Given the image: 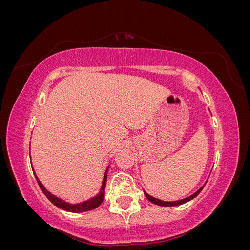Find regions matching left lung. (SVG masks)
Masks as SVG:
<instances>
[{"instance_id": "obj_1", "label": "left lung", "mask_w": 250, "mask_h": 250, "mask_svg": "<svg viewBox=\"0 0 250 250\" xmlns=\"http://www.w3.org/2000/svg\"><path fill=\"white\" fill-rule=\"evenodd\" d=\"M207 181H208V180H207ZM207 181H206V184H207ZM206 184H204V185H206ZM204 185H203L201 188H199L198 190L196 191L194 194H192L191 196H188V197L184 198V199H181V200H176V201H164V200H160V199L152 197V196L149 195V194L146 193L145 191H144V194H145L146 198H147L150 202H152V203H154V204H157V206H161V207H176V206H180V204H184V203H186V202H188V201H190V200L194 199V198L196 197V196H197V195L201 192V190L203 188Z\"/></svg>"}]
</instances>
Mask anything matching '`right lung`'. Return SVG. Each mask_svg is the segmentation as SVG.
Returning a JSON list of instances; mask_svg holds the SVG:
<instances>
[{"label": "right lung", "mask_w": 250, "mask_h": 250, "mask_svg": "<svg viewBox=\"0 0 250 250\" xmlns=\"http://www.w3.org/2000/svg\"><path fill=\"white\" fill-rule=\"evenodd\" d=\"M108 168L109 166L107 167L106 171H105V174H104V177H103V181H102V187H101V190L100 192L98 193L96 196H94V197L89 198L88 200L86 201H83V202H80V203H70V202H66L62 199H60L58 197H56V196H54L53 194H51L46 188H44L42 186V184L40 181V179L37 178L36 174L33 170V173L35 175V178L37 180V184H39L41 190L42 191V193L46 195V197L54 204V206H56L57 208H62L63 210H66V211H70V213H84V211H88V210H92L96 208H98L100 206V204L102 203L103 201V198H104V194H105V186H106V180H107V171H108Z\"/></svg>", "instance_id": "1"}]
</instances>
